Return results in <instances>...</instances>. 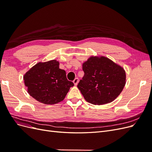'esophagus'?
Listing matches in <instances>:
<instances>
[{
	"label": "esophagus",
	"instance_id": "esophagus-1",
	"mask_svg": "<svg viewBox=\"0 0 152 152\" xmlns=\"http://www.w3.org/2000/svg\"><path fill=\"white\" fill-rule=\"evenodd\" d=\"M73 84H74L75 86H77L78 84V82H79V79H78V78H75V79L73 80Z\"/></svg>",
	"mask_w": 152,
	"mask_h": 152
}]
</instances>
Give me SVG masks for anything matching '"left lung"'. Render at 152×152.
Segmentation results:
<instances>
[{"instance_id": "1", "label": "left lung", "mask_w": 152, "mask_h": 152, "mask_svg": "<svg viewBox=\"0 0 152 152\" xmlns=\"http://www.w3.org/2000/svg\"><path fill=\"white\" fill-rule=\"evenodd\" d=\"M84 75L77 85L87 102L107 104L118 97L126 84L123 68L110 59L92 56L83 63Z\"/></svg>"}]
</instances>
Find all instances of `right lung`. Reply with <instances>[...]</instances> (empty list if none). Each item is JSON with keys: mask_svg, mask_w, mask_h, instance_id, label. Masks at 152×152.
<instances>
[{"mask_svg": "<svg viewBox=\"0 0 152 152\" xmlns=\"http://www.w3.org/2000/svg\"><path fill=\"white\" fill-rule=\"evenodd\" d=\"M28 93L38 102L54 104L63 101L71 87L66 72L59 68V62L51 60L39 63L23 77Z\"/></svg>", "mask_w": 152, "mask_h": 152, "instance_id": "obj_1", "label": "right lung"}]
</instances>
